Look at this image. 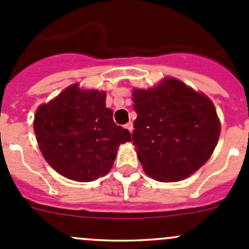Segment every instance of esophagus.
I'll return each mask as SVG.
<instances>
[{
  "mask_svg": "<svg viewBox=\"0 0 249 249\" xmlns=\"http://www.w3.org/2000/svg\"><path fill=\"white\" fill-rule=\"evenodd\" d=\"M125 129H127L130 132H132V130H134V127H132V123L129 122L127 124H125Z\"/></svg>",
  "mask_w": 249,
  "mask_h": 249,
  "instance_id": "esophagus-1",
  "label": "esophagus"
}]
</instances>
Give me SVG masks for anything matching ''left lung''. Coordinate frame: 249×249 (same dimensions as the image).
<instances>
[{
  "label": "left lung",
  "instance_id": "1",
  "mask_svg": "<svg viewBox=\"0 0 249 249\" xmlns=\"http://www.w3.org/2000/svg\"><path fill=\"white\" fill-rule=\"evenodd\" d=\"M132 141L144 173L175 182L198 170L213 153L220 122L213 102L182 81L165 78L154 88L134 90Z\"/></svg>",
  "mask_w": 249,
  "mask_h": 249
}]
</instances>
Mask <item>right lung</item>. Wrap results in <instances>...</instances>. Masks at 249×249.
<instances>
[{
  "instance_id": "1",
  "label": "right lung",
  "mask_w": 249,
  "mask_h": 249,
  "mask_svg": "<svg viewBox=\"0 0 249 249\" xmlns=\"http://www.w3.org/2000/svg\"><path fill=\"white\" fill-rule=\"evenodd\" d=\"M34 131L43 158L64 178L95 181L112 169L129 130L118 126L106 107V92L69 86L37 108Z\"/></svg>"
}]
</instances>
